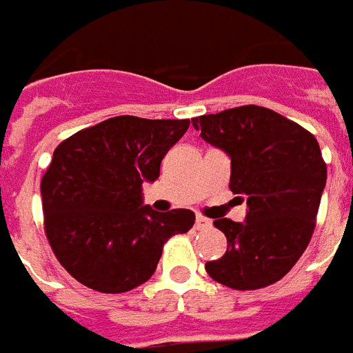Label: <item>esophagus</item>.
I'll return each mask as SVG.
<instances>
[{
    "mask_svg": "<svg viewBox=\"0 0 353 353\" xmlns=\"http://www.w3.org/2000/svg\"><path fill=\"white\" fill-rule=\"evenodd\" d=\"M209 226H211V221L199 214V216L196 219V228L197 230H205V228H209Z\"/></svg>",
    "mask_w": 353,
    "mask_h": 353,
    "instance_id": "obj_1",
    "label": "esophagus"
}]
</instances>
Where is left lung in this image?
Instances as JSON below:
<instances>
[{
  "instance_id": "left-lung-1",
  "label": "left lung",
  "mask_w": 353,
  "mask_h": 353,
  "mask_svg": "<svg viewBox=\"0 0 353 353\" xmlns=\"http://www.w3.org/2000/svg\"><path fill=\"white\" fill-rule=\"evenodd\" d=\"M205 141L232 159L230 190L247 197V219H216L226 254L207 274L236 291L276 283L306 251L327 181L316 137L264 106H237L192 119Z\"/></svg>"
}]
</instances>
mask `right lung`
I'll list each match as a JSON object with an SVG mask.
<instances>
[{
  "mask_svg": "<svg viewBox=\"0 0 353 353\" xmlns=\"http://www.w3.org/2000/svg\"><path fill=\"white\" fill-rule=\"evenodd\" d=\"M190 119L110 117L62 141L41 179L43 228L57 261L92 291L127 292L154 276L167 239L186 234L190 209L156 212L142 184L159 176Z\"/></svg>",
  "mask_w": 353,
  "mask_h": 353,
  "instance_id": "1",
  "label": "right lung"
}]
</instances>
